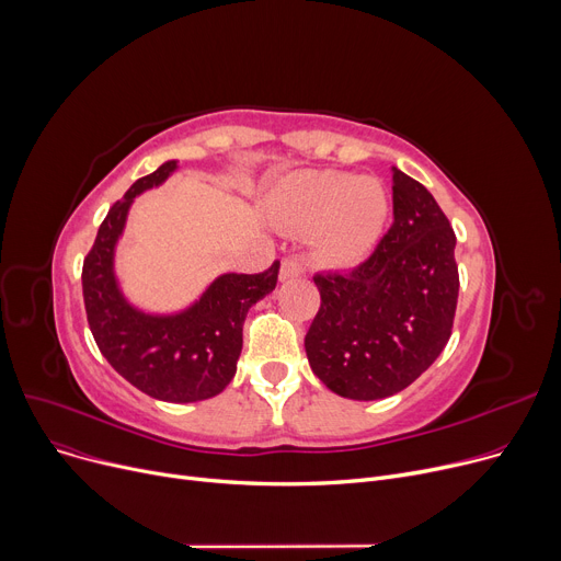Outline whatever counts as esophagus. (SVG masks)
<instances>
[{
  "label": "esophagus",
  "mask_w": 561,
  "mask_h": 561,
  "mask_svg": "<svg viewBox=\"0 0 561 561\" xmlns=\"http://www.w3.org/2000/svg\"><path fill=\"white\" fill-rule=\"evenodd\" d=\"M304 274H306V267H304L301 257H296V255L283 257V262H280V278H283V280L299 278V276H304Z\"/></svg>",
  "instance_id": "34e87169"
}]
</instances>
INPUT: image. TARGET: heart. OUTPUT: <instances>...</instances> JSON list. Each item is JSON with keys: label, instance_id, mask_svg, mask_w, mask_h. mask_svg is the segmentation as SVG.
Instances as JSON below:
<instances>
[{"label": "heart", "instance_id": "b5f03b06", "mask_svg": "<svg viewBox=\"0 0 561 561\" xmlns=\"http://www.w3.org/2000/svg\"><path fill=\"white\" fill-rule=\"evenodd\" d=\"M283 219L312 233L317 253L328 265L351 267L367 257L387 219V194L374 179L342 172H304L276 190Z\"/></svg>", "mask_w": 561, "mask_h": 561}]
</instances>
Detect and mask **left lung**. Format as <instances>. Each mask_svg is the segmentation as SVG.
I'll return each instance as SVG.
<instances>
[{"mask_svg":"<svg viewBox=\"0 0 561 561\" xmlns=\"http://www.w3.org/2000/svg\"><path fill=\"white\" fill-rule=\"evenodd\" d=\"M393 221L374 253L348 272L314 274L321 306L306 353L314 376L353 401L412 385L444 351L459 274L448 217L419 181L393 168Z\"/></svg>","mask_w":561,"mask_h":561,"instance_id":"left-lung-1","label":"left lung"}]
</instances>
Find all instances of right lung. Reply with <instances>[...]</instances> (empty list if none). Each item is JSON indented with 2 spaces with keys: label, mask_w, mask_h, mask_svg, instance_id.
<instances>
[{
  "label": "right lung",
  "mask_w": 561,
  "mask_h": 561,
  "mask_svg": "<svg viewBox=\"0 0 561 561\" xmlns=\"http://www.w3.org/2000/svg\"><path fill=\"white\" fill-rule=\"evenodd\" d=\"M174 170L176 160L160 164L113 204L83 260L81 280L92 337L111 367L151 399L194 403L217 397L233 380L247 312L276 287L280 262L262 274L219 276L199 301L172 317L128 306L113 274L115 242L136 196Z\"/></svg>",
  "instance_id": "obj_1"
}]
</instances>
